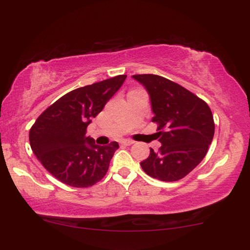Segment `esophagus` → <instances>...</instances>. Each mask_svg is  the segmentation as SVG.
I'll use <instances>...</instances> for the list:
<instances>
[{
    "instance_id": "34e87169",
    "label": "esophagus",
    "mask_w": 250,
    "mask_h": 250,
    "mask_svg": "<svg viewBox=\"0 0 250 250\" xmlns=\"http://www.w3.org/2000/svg\"><path fill=\"white\" fill-rule=\"evenodd\" d=\"M133 143H134V141H132V140H123L122 141V145L124 146H132Z\"/></svg>"
}]
</instances>
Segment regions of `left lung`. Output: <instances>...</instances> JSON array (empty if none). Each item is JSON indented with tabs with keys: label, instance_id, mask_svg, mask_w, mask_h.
<instances>
[{
	"label": "left lung",
	"instance_id": "left-lung-1",
	"mask_svg": "<svg viewBox=\"0 0 250 250\" xmlns=\"http://www.w3.org/2000/svg\"><path fill=\"white\" fill-rule=\"evenodd\" d=\"M150 97L151 121L158 124L157 152L141 162L149 176L174 182L188 175L206 156L214 138V119L209 107L187 88L158 75H134Z\"/></svg>",
	"mask_w": 250,
	"mask_h": 250
}]
</instances>
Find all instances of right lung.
Instances as JSON below:
<instances>
[{
  "instance_id": "obj_1",
  "label": "right lung",
  "mask_w": 250,
  "mask_h": 250,
  "mask_svg": "<svg viewBox=\"0 0 250 250\" xmlns=\"http://www.w3.org/2000/svg\"><path fill=\"white\" fill-rule=\"evenodd\" d=\"M125 78L126 75H119L70 91L34 123L29 131L30 148L44 168L62 183L87 188L107 173L118 143L98 146L85 133Z\"/></svg>"
}]
</instances>
